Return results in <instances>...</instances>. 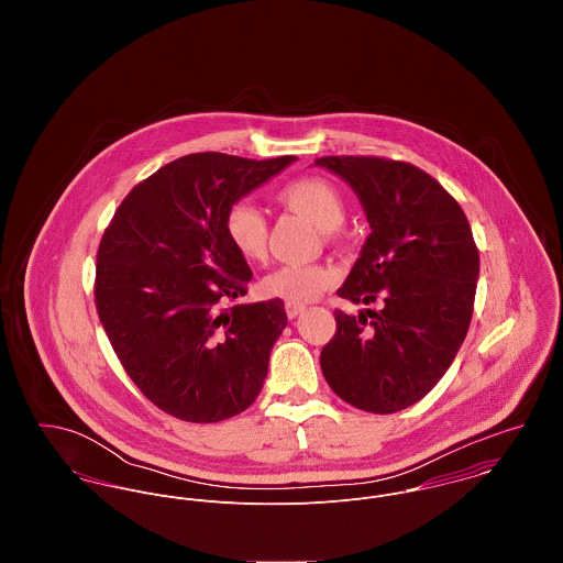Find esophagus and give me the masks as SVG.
I'll return each instance as SVG.
<instances>
[{"instance_id":"1","label":"esophagus","mask_w":563,"mask_h":563,"mask_svg":"<svg viewBox=\"0 0 563 563\" xmlns=\"http://www.w3.org/2000/svg\"><path fill=\"white\" fill-rule=\"evenodd\" d=\"M303 310H306L303 303H290V301H286V314H288V319H297Z\"/></svg>"}]
</instances>
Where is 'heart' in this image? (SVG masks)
Returning <instances> with one entry per match:
<instances>
[{
	"label": "heart",
	"mask_w": 563,
	"mask_h": 563,
	"mask_svg": "<svg viewBox=\"0 0 563 563\" xmlns=\"http://www.w3.org/2000/svg\"><path fill=\"white\" fill-rule=\"evenodd\" d=\"M279 201L308 217L324 236H333L346 219V201L342 192L322 177H301L286 184L279 190ZM223 228L228 242L242 260L260 262L266 255L268 223L264 212L251 201L234 203L225 214ZM331 279V271L321 264H284L262 277L260 290L268 299L308 303L321 297Z\"/></svg>",
	"instance_id": "b5f03b06"
}]
</instances>
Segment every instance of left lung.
<instances>
[{
    "mask_svg": "<svg viewBox=\"0 0 563 563\" xmlns=\"http://www.w3.org/2000/svg\"><path fill=\"white\" fill-rule=\"evenodd\" d=\"M314 164L353 188L371 228L338 297L382 303L357 317L335 310L322 375L342 401L393 413L431 393L453 364L473 319L479 251L460 203L424 170L364 156Z\"/></svg>",
    "mask_w": 563,
    "mask_h": 563,
    "instance_id": "obj_1",
    "label": "left lung"
}]
</instances>
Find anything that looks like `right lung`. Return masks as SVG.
Instances as JSON below:
<instances>
[{
  "label": "right lung",
  "instance_id": "right-lung-1",
  "mask_svg": "<svg viewBox=\"0 0 563 563\" xmlns=\"http://www.w3.org/2000/svg\"><path fill=\"white\" fill-rule=\"evenodd\" d=\"M297 161L206 152L168 162L132 188L97 251L95 303L125 373L162 411L219 422L257 399L282 299L246 295L251 268L225 236V214Z\"/></svg>",
  "mask_w": 563,
  "mask_h": 563
}]
</instances>
